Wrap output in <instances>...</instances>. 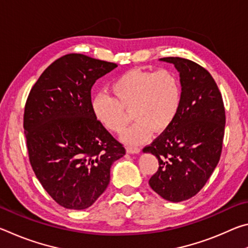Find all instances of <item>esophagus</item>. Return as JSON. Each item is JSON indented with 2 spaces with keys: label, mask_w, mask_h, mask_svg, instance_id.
<instances>
[{
  "label": "esophagus",
  "mask_w": 248,
  "mask_h": 248,
  "mask_svg": "<svg viewBox=\"0 0 248 248\" xmlns=\"http://www.w3.org/2000/svg\"><path fill=\"white\" fill-rule=\"evenodd\" d=\"M127 152L130 154H138L141 152V149L138 148V146H128Z\"/></svg>",
  "instance_id": "esophagus-1"
}]
</instances>
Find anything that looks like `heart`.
Here are the masks:
<instances>
[{
    "label": "heart",
    "instance_id": "1",
    "mask_svg": "<svg viewBox=\"0 0 248 248\" xmlns=\"http://www.w3.org/2000/svg\"><path fill=\"white\" fill-rule=\"evenodd\" d=\"M111 90L115 97L99 93L93 98L92 109L105 128L120 133L129 121L124 108H132L136 123L121 136L127 144L142 143L152 129H166L175 120L182 104L179 78L170 70H130L116 78Z\"/></svg>",
    "mask_w": 248,
    "mask_h": 248
}]
</instances>
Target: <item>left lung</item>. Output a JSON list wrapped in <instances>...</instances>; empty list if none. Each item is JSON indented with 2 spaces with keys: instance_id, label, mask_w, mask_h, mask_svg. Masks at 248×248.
Here are the masks:
<instances>
[{
  "instance_id": "obj_1",
  "label": "left lung",
  "mask_w": 248,
  "mask_h": 248,
  "mask_svg": "<svg viewBox=\"0 0 248 248\" xmlns=\"http://www.w3.org/2000/svg\"><path fill=\"white\" fill-rule=\"evenodd\" d=\"M159 61L178 71L182 104L175 120L143 153L158 159L151 188L165 200L180 202L198 194L220 161L225 110L217 83L202 66L178 57Z\"/></svg>"
}]
</instances>
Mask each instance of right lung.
<instances>
[{
	"instance_id": "1",
	"label": "right lung",
	"mask_w": 248,
	"mask_h": 248,
	"mask_svg": "<svg viewBox=\"0 0 248 248\" xmlns=\"http://www.w3.org/2000/svg\"><path fill=\"white\" fill-rule=\"evenodd\" d=\"M117 68L79 53L50 64L28 95L24 130L29 161L45 190L62 207H91L125 150L96 119L91 90Z\"/></svg>"
}]
</instances>
